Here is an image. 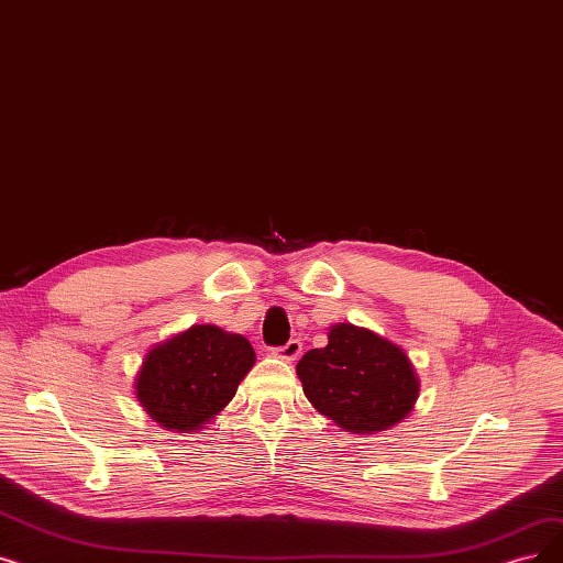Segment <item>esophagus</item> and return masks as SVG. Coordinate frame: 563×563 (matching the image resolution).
Listing matches in <instances>:
<instances>
[{"label": "esophagus", "instance_id": "34e87169", "mask_svg": "<svg viewBox=\"0 0 563 563\" xmlns=\"http://www.w3.org/2000/svg\"><path fill=\"white\" fill-rule=\"evenodd\" d=\"M274 352H276V356H280V358H285V361H295V358L303 352V345H301V340L295 338V340L285 342V345L276 347Z\"/></svg>", "mask_w": 563, "mask_h": 563}]
</instances>
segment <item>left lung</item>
Wrapping results in <instances>:
<instances>
[{"label":"left lung","mask_w":563,"mask_h":563,"mask_svg":"<svg viewBox=\"0 0 563 563\" xmlns=\"http://www.w3.org/2000/svg\"><path fill=\"white\" fill-rule=\"evenodd\" d=\"M297 375L312 407L356 434L400 423L419 398V379L407 354L352 324L333 327L329 345L310 350Z\"/></svg>","instance_id":"8db88e82"}]
</instances>
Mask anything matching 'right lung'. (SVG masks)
Wrapping results in <instances>:
<instances>
[{
  "instance_id": "add662e5",
  "label": "right lung",
  "mask_w": 563,
  "mask_h": 563,
  "mask_svg": "<svg viewBox=\"0 0 563 563\" xmlns=\"http://www.w3.org/2000/svg\"><path fill=\"white\" fill-rule=\"evenodd\" d=\"M255 363L251 342L211 324L190 327L146 354L135 394L167 430H200L236 394Z\"/></svg>"
}]
</instances>
